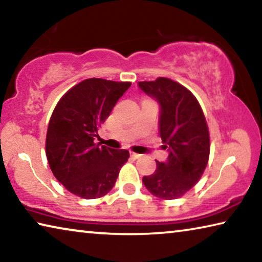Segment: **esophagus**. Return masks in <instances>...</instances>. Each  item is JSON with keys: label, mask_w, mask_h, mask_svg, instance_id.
<instances>
[{"label": "esophagus", "mask_w": 262, "mask_h": 262, "mask_svg": "<svg viewBox=\"0 0 262 262\" xmlns=\"http://www.w3.org/2000/svg\"><path fill=\"white\" fill-rule=\"evenodd\" d=\"M130 156L133 157V158H140L141 156H142V155L141 154H136V152H130Z\"/></svg>", "instance_id": "34e87169"}]
</instances>
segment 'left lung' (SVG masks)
<instances>
[{"mask_svg":"<svg viewBox=\"0 0 262 262\" xmlns=\"http://www.w3.org/2000/svg\"><path fill=\"white\" fill-rule=\"evenodd\" d=\"M139 86L161 106L159 135L168 150L167 161H156V171L142 181L155 196L174 200L200 180L208 164L210 140L205 114L192 92L170 78L139 82Z\"/></svg>","mask_w":262,"mask_h":262,"instance_id":"left-lung-1","label":"left lung"}]
</instances>
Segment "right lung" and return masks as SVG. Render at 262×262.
<instances>
[{
    "instance_id": "add662e5",
    "label": "right lung",
    "mask_w": 262,
    "mask_h": 262,
    "mask_svg": "<svg viewBox=\"0 0 262 262\" xmlns=\"http://www.w3.org/2000/svg\"><path fill=\"white\" fill-rule=\"evenodd\" d=\"M130 82L88 78L62 96L46 135V156L59 183L82 199L107 194L129 151L96 143L98 128L130 86Z\"/></svg>"
}]
</instances>
